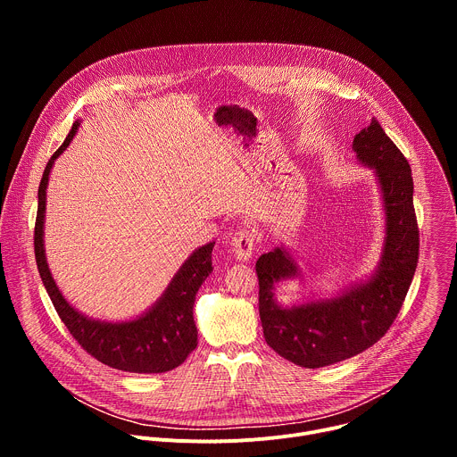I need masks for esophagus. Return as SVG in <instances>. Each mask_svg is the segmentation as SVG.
Returning a JSON list of instances; mask_svg holds the SVG:
<instances>
[{"label":"esophagus","instance_id":"esophagus-1","mask_svg":"<svg viewBox=\"0 0 457 457\" xmlns=\"http://www.w3.org/2000/svg\"><path fill=\"white\" fill-rule=\"evenodd\" d=\"M256 233L254 231H249V229H242L240 233H237V237L233 238V242H231V249H233V253H235V256L238 258V260H249L251 256H253V253H254V244H256Z\"/></svg>","mask_w":457,"mask_h":457}]
</instances>
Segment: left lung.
<instances>
[{
  "label": "left lung",
  "mask_w": 457,
  "mask_h": 457,
  "mask_svg": "<svg viewBox=\"0 0 457 457\" xmlns=\"http://www.w3.org/2000/svg\"><path fill=\"white\" fill-rule=\"evenodd\" d=\"M353 150L358 162L372 170L381 195L385 237L374 271L333 296L282 305L277 287L302 278L293 253L282 244L260 254L254 266L266 342L305 369L338 363L374 345L398 316L418 266L420 231L407 159L374 117L354 136Z\"/></svg>",
  "instance_id": "8db88e82"
}]
</instances>
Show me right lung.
I'll list each match as a JSON object with an SVG mask.
<instances>
[{
    "instance_id": "obj_1",
    "label": "right lung",
    "mask_w": 457,
    "mask_h": 457,
    "mask_svg": "<svg viewBox=\"0 0 457 457\" xmlns=\"http://www.w3.org/2000/svg\"><path fill=\"white\" fill-rule=\"evenodd\" d=\"M81 120L72 124L67 139L46 162L37 189V217L34 229L36 262L43 286L78 344L101 363L137 374H159L179 367L197 347V325L193 320V303L203 282L213 271L212 251L215 242L195 249L170 280L164 293L152 307L132 320L106 321L78 311L57 287L45 253L46 187L55 159L67 150L78 134Z\"/></svg>"
}]
</instances>
